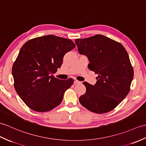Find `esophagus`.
Listing matches in <instances>:
<instances>
[{"mask_svg":"<svg viewBox=\"0 0 146 146\" xmlns=\"http://www.w3.org/2000/svg\"><path fill=\"white\" fill-rule=\"evenodd\" d=\"M74 84H80L81 83V81H78V80H77L76 79H75V78H74Z\"/></svg>","mask_w":146,"mask_h":146,"instance_id":"34e87169","label":"esophagus"}]
</instances>
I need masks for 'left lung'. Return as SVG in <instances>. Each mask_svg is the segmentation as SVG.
<instances>
[{"label": "left lung", "instance_id": "left-lung-1", "mask_svg": "<svg viewBox=\"0 0 146 146\" xmlns=\"http://www.w3.org/2000/svg\"><path fill=\"white\" fill-rule=\"evenodd\" d=\"M75 43L79 53L88 58L89 69L98 74L94 86L83 83L86 91L80 103L95 113L112 111L127 95L133 79L127 51L120 43L100 34L76 39Z\"/></svg>", "mask_w": 146, "mask_h": 146}]
</instances>
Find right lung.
Masks as SVG:
<instances>
[{"instance_id": "add662e5", "label": "right lung", "mask_w": 146, "mask_h": 146, "mask_svg": "<svg viewBox=\"0 0 146 146\" xmlns=\"http://www.w3.org/2000/svg\"><path fill=\"white\" fill-rule=\"evenodd\" d=\"M75 46L71 40L53 35L36 37L22 46L12 72L15 91L30 109L47 112L62 103L73 80H59L53 74Z\"/></svg>"}]
</instances>
